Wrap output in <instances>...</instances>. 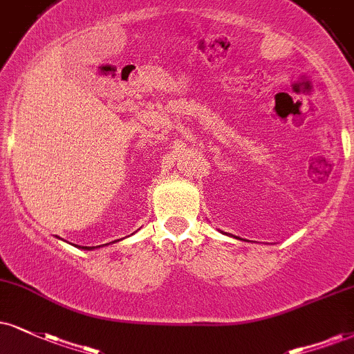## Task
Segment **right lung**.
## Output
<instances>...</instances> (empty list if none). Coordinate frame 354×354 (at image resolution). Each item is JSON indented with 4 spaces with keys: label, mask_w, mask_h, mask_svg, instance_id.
<instances>
[{
    "label": "right lung",
    "mask_w": 354,
    "mask_h": 354,
    "mask_svg": "<svg viewBox=\"0 0 354 354\" xmlns=\"http://www.w3.org/2000/svg\"><path fill=\"white\" fill-rule=\"evenodd\" d=\"M82 248H84V250H91V248H88V246H82Z\"/></svg>",
    "instance_id": "obj_1"
}]
</instances>
